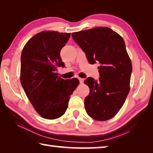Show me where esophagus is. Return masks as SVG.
Masks as SVG:
<instances>
[{
  "label": "esophagus",
  "instance_id": "esophagus-1",
  "mask_svg": "<svg viewBox=\"0 0 153 153\" xmlns=\"http://www.w3.org/2000/svg\"><path fill=\"white\" fill-rule=\"evenodd\" d=\"M79 82H80V84H82V83L83 82H84V79H83V78H81V77H79Z\"/></svg>",
  "mask_w": 153,
  "mask_h": 153
}]
</instances>
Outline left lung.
<instances>
[{
    "instance_id": "left-lung-1",
    "label": "left lung",
    "mask_w": 153,
    "mask_h": 153,
    "mask_svg": "<svg viewBox=\"0 0 153 153\" xmlns=\"http://www.w3.org/2000/svg\"><path fill=\"white\" fill-rule=\"evenodd\" d=\"M72 38L90 64L100 65L99 80L89 77L84 81L90 88L84 100L86 113L95 120H110L122 107L130 89L132 65L123 38L107 27L74 32Z\"/></svg>"
}]
</instances>
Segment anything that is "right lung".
<instances>
[{
  "label": "right lung",
  "instance_id": "obj_1",
  "mask_svg": "<svg viewBox=\"0 0 153 153\" xmlns=\"http://www.w3.org/2000/svg\"><path fill=\"white\" fill-rule=\"evenodd\" d=\"M70 33L43 31L31 38L21 56L20 81L28 99L41 117L55 120L65 113L78 79H63L56 73L64 67L60 52Z\"/></svg>",
  "mask_w": 153,
  "mask_h": 153
}]
</instances>
